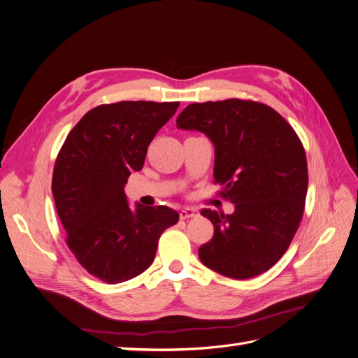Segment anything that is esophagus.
Returning a JSON list of instances; mask_svg holds the SVG:
<instances>
[{
    "instance_id": "obj_1",
    "label": "esophagus",
    "mask_w": 358,
    "mask_h": 358,
    "mask_svg": "<svg viewBox=\"0 0 358 358\" xmlns=\"http://www.w3.org/2000/svg\"><path fill=\"white\" fill-rule=\"evenodd\" d=\"M179 216H180V220L194 218V216H199V210H197V209H194V208H185V209H182V210H180Z\"/></svg>"
}]
</instances>
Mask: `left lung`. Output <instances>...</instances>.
<instances>
[{"instance_id":"8db88e82","label":"left lung","mask_w":358,"mask_h":358,"mask_svg":"<svg viewBox=\"0 0 358 358\" xmlns=\"http://www.w3.org/2000/svg\"><path fill=\"white\" fill-rule=\"evenodd\" d=\"M178 128L208 136L215 146V182L234 204L231 215L203 209L213 237L201 263L233 279L262 275L294 237L308 192V162L299 136L272 107L251 100L192 103Z\"/></svg>"}]
</instances>
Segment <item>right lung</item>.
Wrapping results in <instances>:
<instances>
[{
    "label": "right lung",
    "mask_w": 358,
    "mask_h": 358,
    "mask_svg": "<svg viewBox=\"0 0 358 358\" xmlns=\"http://www.w3.org/2000/svg\"><path fill=\"white\" fill-rule=\"evenodd\" d=\"M178 101H119L86 113L64 142L52 192L66 242L88 273L119 284L152 264L158 241L179 221L167 206L129 208L124 187Z\"/></svg>",
    "instance_id": "right-lung-1"
}]
</instances>
